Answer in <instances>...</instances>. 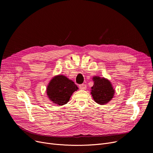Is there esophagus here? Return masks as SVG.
Masks as SVG:
<instances>
[{
  "label": "esophagus",
  "mask_w": 153,
  "mask_h": 153,
  "mask_svg": "<svg viewBox=\"0 0 153 153\" xmlns=\"http://www.w3.org/2000/svg\"><path fill=\"white\" fill-rule=\"evenodd\" d=\"M86 88H87V85H86L85 84H82L79 85V89H81V90H85Z\"/></svg>",
  "instance_id": "34e87169"
}]
</instances>
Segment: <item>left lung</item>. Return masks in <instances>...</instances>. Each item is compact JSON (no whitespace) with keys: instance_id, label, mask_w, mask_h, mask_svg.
<instances>
[{"instance_id":"left-lung-1","label":"left lung","mask_w":153,"mask_h":153,"mask_svg":"<svg viewBox=\"0 0 153 153\" xmlns=\"http://www.w3.org/2000/svg\"><path fill=\"white\" fill-rule=\"evenodd\" d=\"M94 85L91 87V95L94 101L100 105H105L113 99L115 89L111 82L105 77L94 76Z\"/></svg>"}]
</instances>
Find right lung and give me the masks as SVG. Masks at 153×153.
<instances>
[{"mask_svg":"<svg viewBox=\"0 0 153 153\" xmlns=\"http://www.w3.org/2000/svg\"><path fill=\"white\" fill-rule=\"evenodd\" d=\"M78 87L72 80L64 75L54 76L47 85L48 97L53 103L58 105L66 104Z\"/></svg>","mask_w":153,"mask_h":153,"instance_id":"obj_1","label":"right lung"}]
</instances>
